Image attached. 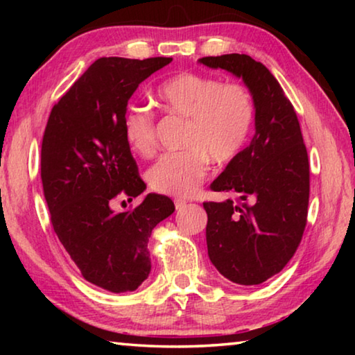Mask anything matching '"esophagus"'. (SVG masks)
Listing matches in <instances>:
<instances>
[{
	"label": "esophagus",
	"instance_id": "34e87169",
	"mask_svg": "<svg viewBox=\"0 0 355 355\" xmlns=\"http://www.w3.org/2000/svg\"><path fill=\"white\" fill-rule=\"evenodd\" d=\"M186 205H188V202L183 200V199H177V200H175V208H177V209H182V208H184Z\"/></svg>",
	"mask_w": 355,
	"mask_h": 355
}]
</instances>
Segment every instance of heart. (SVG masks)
Returning <instances> with one entry per match:
<instances>
[{
  "label": "heart",
  "instance_id": "b5f03b06",
  "mask_svg": "<svg viewBox=\"0 0 355 355\" xmlns=\"http://www.w3.org/2000/svg\"><path fill=\"white\" fill-rule=\"evenodd\" d=\"M153 97L164 114L186 120L183 152L166 153L150 167L148 183L159 194H194L209 171V159L227 164L236 158L249 139L255 105L241 83L183 71L155 89ZM123 136L139 156L156 148L155 116L144 107H131L123 116Z\"/></svg>",
  "mask_w": 355,
  "mask_h": 355
}]
</instances>
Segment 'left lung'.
Masks as SVG:
<instances>
[{
    "instance_id": "1",
    "label": "left lung",
    "mask_w": 355,
    "mask_h": 355,
    "mask_svg": "<svg viewBox=\"0 0 355 355\" xmlns=\"http://www.w3.org/2000/svg\"><path fill=\"white\" fill-rule=\"evenodd\" d=\"M241 78L255 105V135L211 183L239 202H205L208 257L233 284L260 285L291 260L307 225L310 166L300 125L279 81L248 55L199 59Z\"/></svg>"
}]
</instances>
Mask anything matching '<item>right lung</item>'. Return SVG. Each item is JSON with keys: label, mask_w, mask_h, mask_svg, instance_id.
Instances as JSON below:
<instances>
[{"label": "right lung", "mask_w": 355, "mask_h": 355, "mask_svg": "<svg viewBox=\"0 0 355 355\" xmlns=\"http://www.w3.org/2000/svg\"><path fill=\"white\" fill-rule=\"evenodd\" d=\"M172 58H100L78 78L48 117L40 177L55 233L83 277L111 293L135 291L148 277V238L175 211L169 197L147 194L123 136V116L137 86Z\"/></svg>", "instance_id": "1"}]
</instances>
